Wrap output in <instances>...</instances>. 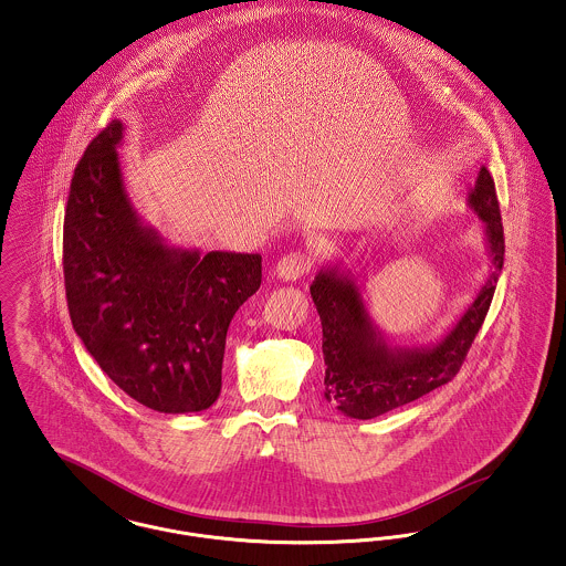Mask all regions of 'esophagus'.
I'll use <instances>...</instances> for the list:
<instances>
[{"instance_id": "obj_1", "label": "esophagus", "mask_w": 566, "mask_h": 566, "mask_svg": "<svg viewBox=\"0 0 566 566\" xmlns=\"http://www.w3.org/2000/svg\"><path fill=\"white\" fill-rule=\"evenodd\" d=\"M310 266H312V259L307 252H291L277 261L275 275L284 282H295L310 271Z\"/></svg>"}]
</instances>
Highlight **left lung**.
<instances>
[{"instance_id": "1", "label": "left lung", "mask_w": 566, "mask_h": 566, "mask_svg": "<svg viewBox=\"0 0 566 566\" xmlns=\"http://www.w3.org/2000/svg\"><path fill=\"white\" fill-rule=\"evenodd\" d=\"M468 207L479 216L490 254V273L460 321L440 339L419 346L391 342L371 318L364 284L342 263L325 265L310 286L323 325L325 399L350 419H374L447 385L464 364L499 284L504 233L496 186L481 167L468 190Z\"/></svg>"}]
</instances>
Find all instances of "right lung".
I'll return each instance as SVG.
<instances>
[{
  "mask_svg": "<svg viewBox=\"0 0 566 566\" xmlns=\"http://www.w3.org/2000/svg\"><path fill=\"white\" fill-rule=\"evenodd\" d=\"M113 119L85 149L67 195L64 280L72 327L138 403L207 410L222 389L234 312L261 286V254L168 245L126 192Z\"/></svg>",
  "mask_w": 566,
  "mask_h": 566,
  "instance_id": "1",
  "label": "right lung"
}]
</instances>
